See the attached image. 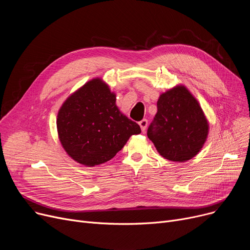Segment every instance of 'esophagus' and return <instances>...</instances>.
Masks as SVG:
<instances>
[{
    "label": "esophagus",
    "instance_id": "1",
    "mask_svg": "<svg viewBox=\"0 0 250 250\" xmlns=\"http://www.w3.org/2000/svg\"><path fill=\"white\" fill-rule=\"evenodd\" d=\"M139 125L141 126L142 132H145L146 128H147V125H148V121L147 120H142L141 122H139Z\"/></svg>",
    "mask_w": 250,
    "mask_h": 250
}]
</instances>
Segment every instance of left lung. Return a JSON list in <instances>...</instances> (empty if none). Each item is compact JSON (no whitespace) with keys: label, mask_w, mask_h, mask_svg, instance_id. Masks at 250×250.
<instances>
[{"label":"left lung","mask_w":250,"mask_h":250,"mask_svg":"<svg viewBox=\"0 0 250 250\" xmlns=\"http://www.w3.org/2000/svg\"><path fill=\"white\" fill-rule=\"evenodd\" d=\"M208 133L198 100L185 86H176L160 95L147 136L165 159L186 162L201 151Z\"/></svg>","instance_id":"obj_1"}]
</instances>
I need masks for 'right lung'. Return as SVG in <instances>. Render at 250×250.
Masks as SVG:
<instances>
[{
  "instance_id": "1",
  "label": "right lung",
  "mask_w": 250,
  "mask_h": 250,
  "mask_svg": "<svg viewBox=\"0 0 250 250\" xmlns=\"http://www.w3.org/2000/svg\"><path fill=\"white\" fill-rule=\"evenodd\" d=\"M115 94L101 79H93L63 102L58 113L59 138L78 163L95 166L109 161L140 125L123 114Z\"/></svg>"
}]
</instances>
